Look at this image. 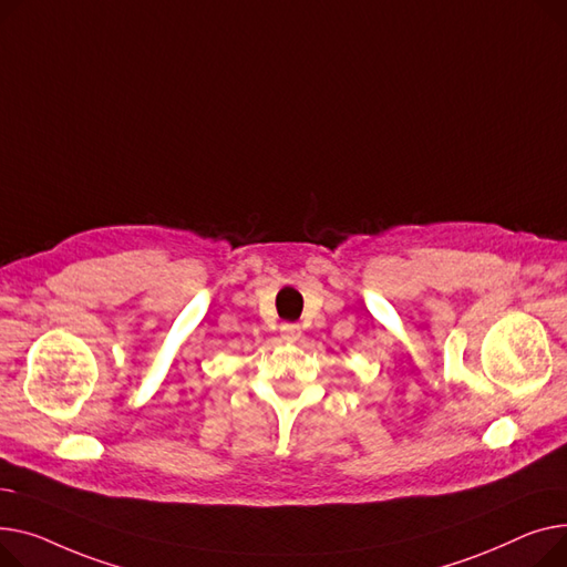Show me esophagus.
<instances>
[{
    "instance_id": "34e87169",
    "label": "esophagus",
    "mask_w": 567,
    "mask_h": 567,
    "mask_svg": "<svg viewBox=\"0 0 567 567\" xmlns=\"http://www.w3.org/2000/svg\"><path fill=\"white\" fill-rule=\"evenodd\" d=\"M281 339L286 343H297L299 339H302V327L295 324V322H288L281 327Z\"/></svg>"
}]
</instances>
